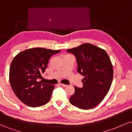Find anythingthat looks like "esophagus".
<instances>
[{
    "label": "esophagus",
    "instance_id": "obj_1",
    "mask_svg": "<svg viewBox=\"0 0 132 132\" xmlns=\"http://www.w3.org/2000/svg\"><path fill=\"white\" fill-rule=\"evenodd\" d=\"M60 85L61 86H62V87H66V86H68V85H66V84H61V83H60Z\"/></svg>",
    "mask_w": 132,
    "mask_h": 132
}]
</instances>
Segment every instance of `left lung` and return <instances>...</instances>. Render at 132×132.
Here are the masks:
<instances>
[{"label":"left lung","mask_w":132,"mask_h":132,"mask_svg":"<svg viewBox=\"0 0 132 132\" xmlns=\"http://www.w3.org/2000/svg\"><path fill=\"white\" fill-rule=\"evenodd\" d=\"M76 58L78 72L84 78L82 88L75 86V92L69 98L72 105L81 109L94 108L102 101L111 86L113 66L106 51L90 43L68 49Z\"/></svg>","instance_id":"1"}]
</instances>
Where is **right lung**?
Segmentation results:
<instances>
[{
    "mask_svg": "<svg viewBox=\"0 0 132 132\" xmlns=\"http://www.w3.org/2000/svg\"><path fill=\"white\" fill-rule=\"evenodd\" d=\"M60 51L33 48L14 57L10 64L9 81L15 94L23 103L36 107L49 102L54 86L42 84L38 79L45 72L50 58Z\"/></svg>",
    "mask_w": 132,
    "mask_h": 132,
    "instance_id": "right-lung-1",
    "label": "right lung"
}]
</instances>
